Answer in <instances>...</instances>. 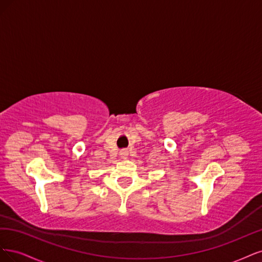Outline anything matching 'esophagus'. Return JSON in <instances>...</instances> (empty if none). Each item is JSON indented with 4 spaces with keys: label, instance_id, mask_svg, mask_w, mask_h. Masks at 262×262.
I'll use <instances>...</instances> for the list:
<instances>
[{
    "label": "esophagus",
    "instance_id": "34e87169",
    "mask_svg": "<svg viewBox=\"0 0 262 262\" xmlns=\"http://www.w3.org/2000/svg\"><path fill=\"white\" fill-rule=\"evenodd\" d=\"M121 156H122L123 158H126V157H127V156H128V154H127V150H123L122 152H121Z\"/></svg>",
    "mask_w": 262,
    "mask_h": 262
}]
</instances>
